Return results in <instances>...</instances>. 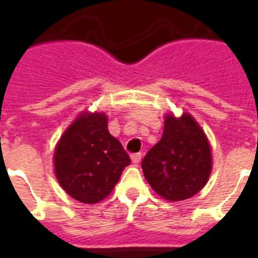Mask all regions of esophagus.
Returning <instances> with one entry per match:
<instances>
[{
  "mask_svg": "<svg viewBox=\"0 0 258 258\" xmlns=\"http://www.w3.org/2000/svg\"><path fill=\"white\" fill-rule=\"evenodd\" d=\"M131 157L134 164H138L141 161V159H142V154H133Z\"/></svg>",
  "mask_w": 258,
  "mask_h": 258,
  "instance_id": "1",
  "label": "esophagus"
}]
</instances>
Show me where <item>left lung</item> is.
<instances>
[{
  "label": "left lung",
  "mask_w": 258,
  "mask_h": 258,
  "mask_svg": "<svg viewBox=\"0 0 258 258\" xmlns=\"http://www.w3.org/2000/svg\"><path fill=\"white\" fill-rule=\"evenodd\" d=\"M142 170L150 186L169 202L188 199L206 186L211 146L190 113L165 116L163 137L143 157Z\"/></svg>",
  "instance_id": "8db88e82"
}]
</instances>
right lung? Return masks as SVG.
Masks as SVG:
<instances>
[{
  "label": "right lung",
  "instance_id": "right-lung-1",
  "mask_svg": "<svg viewBox=\"0 0 258 258\" xmlns=\"http://www.w3.org/2000/svg\"><path fill=\"white\" fill-rule=\"evenodd\" d=\"M131 157L109 134L107 116L84 112L60 137L54 152L55 175L63 190L85 204L108 197Z\"/></svg>",
  "mask_w": 258,
  "mask_h": 258
}]
</instances>
